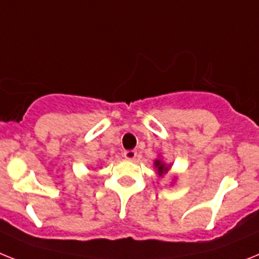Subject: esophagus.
I'll use <instances>...</instances> for the list:
<instances>
[{
	"instance_id": "obj_1",
	"label": "esophagus",
	"mask_w": 259,
	"mask_h": 259,
	"mask_svg": "<svg viewBox=\"0 0 259 259\" xmlns=\"http://www.w3.org/2000/svg\"><path fill=\"white\" fill-rule=\"evenodd\" d=\"M123 158L127 160H134L137 158V151H134V150H126V151H123Z\"/></svg>"
}]
</instances>
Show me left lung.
I'll return each mask as SVG.
<instances>
[{
  "label": "left lung",
  "instance_id": "8db88e82",
  "mask_svg": "<svg viewBox=\"0 0 259 259\" xmlns=\"http://www.w3.org/2000/svg\"><path fill=\"white\" fill-rule=\"evenodd\" d=\"M154 167H155L156 174H158L159 177H163V175H166V174L170 171L171 164H167L166 162H163V159L159 156V158H156V159L154 160Z\"/></svg>",
  "mask_w": 259,
  "mask_h": 259
}]
</instances>
